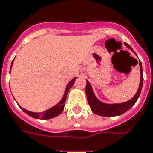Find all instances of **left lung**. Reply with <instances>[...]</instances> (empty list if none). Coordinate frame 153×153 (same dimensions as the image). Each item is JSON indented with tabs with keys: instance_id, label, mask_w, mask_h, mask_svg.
Listing matches in <instances>:
<instances>
[{
	"instance_id": "left-lung-1",
	"label": "left lung",
	"mask_w": 153,
	"mask_h": 153,
	"mask_svg": "<svg viewBox=\"0 0 153 153\" xmlns=\"http://www.w3.org/2000/svg\"><path fill=\"white\" fill-rule=\"evenodd\" d=\"M124 44L127 48H129L130 50L135 53V51H133V49L129 44H127L126 42H124ZM140 85H139L137 92L132 98H131L129 101H127L125 102L105 103L100 101L94 94L90 83L88 81H86L87 85L85 87V92L86 95H87V100H88V102H89V105L91 108L93 113L97 114V115L103 116V117H113V116L121 115L125 112H127V111H129L130 109L135 105V103L136 102V101L140 97L142 86H143V68H142V64L140 61Z\"/></svg>"
}]
</instances>
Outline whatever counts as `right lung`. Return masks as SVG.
<instances>
[{"label":"right lung","mask_w":153,"mask_h":153,"mask_svg":"<svg viewBox=\"0 0 153 153\" xmlns=\"http://www.w3.org/2000/svg\"><path fill=\"white\" fill-rule=\"evenodd\" d=\"M13 60L11 63V67H10V71H11V68L13 66ZM76 79V77L73 78L72 81H70L68 82V84L66 86V89H65V91H64V96L62 97V99L59 101V102L57 103L56 105H55L52 107H51L50 109H48L47 111H42V112H39V113H37V112H32V111H27L26 109H24L22 106L19 105V107L22 109V111H23L26 114H28L29 116H30L32 118L34 119H53L56 116L59 115L60 114L63 112L64 109V105H65V101H66V97H67V94L69 91L70 88H72L73 84L75 82Z\"/></svg>","instance_id":"right-lung-1"}]
</instances>
